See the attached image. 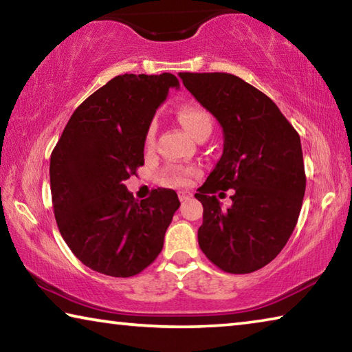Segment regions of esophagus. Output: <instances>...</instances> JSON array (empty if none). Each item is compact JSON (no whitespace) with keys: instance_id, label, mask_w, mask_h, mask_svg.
<instances>
[{"instance_id":"obj_1","label":"esophagus","mask_w":352,"mask_h":352,"mask_svg":"<svg viewBox=\"0 0 352 352\" xmlns=\"http://www.w3.org/2000/svg\"><path fill=\"white\" fill-rule=\"evenodd\" d=\"M190 197H192V194L188 192V190H180V192H178V199H180V201H188Z\"/></svg>"}]
</instances>
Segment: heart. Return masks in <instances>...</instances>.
<instances>
[{
    "mask_svg": "<svg viewBox=\"0 0 352 352\" xmlns=\"http://www.w3.org/2000/svg\"><path fill=\"white\" fill-rule=\"evenodd\" d=\"M178 121H180L184 130L192 136V138H199L200 135H210L212 130V119L210 113L201 109L197 105H184L178 111ZM155 133H157V126L152 124L147 130L146 142L148 146H152L155 140ZM192 169L188 168H169L164 172L163 182L166 184H172V186H183V184L188 183V177L192 174Z\"/></svg>",
    "mask_w": 352,
    "mask_h": 352,
    "instance_id": "heart-1",
    "label": "heart"
}]
</instances>
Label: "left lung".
I'll return each instance as SVG.
<instances>
[{
	"mask_svg": "<svg viewBox=\"0 0 352 352\" xmlns=\"http://www.w3.org/2000/svg\"><path fill=\"white\" fill-rule=\"evenodd\" d=\"M178 76L223 132L222 157L195 194L204 205L199 245L223 272L259 270L284 248L300 216L306 190L300 135L269 96L241 77ZM228 188L234 204L222 208L213 194Z\"/></svg>",
	"mask_w": 352,
	"mask_h": 352,
	"instance_id": "left-lung-1",
	"label": "left lung"
}]
</instances>
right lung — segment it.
Here are the masks:
<instances>
[{"mask_svg": "<svg viewBox=\"0 0 352 352\" xmlns=\"http://www.w3.org/2000/svg\"><path fill=\"white\" fill-rule=\"evenodd\" d=\"M174 87L180 83L170 73L116 76L77 107L51 153L58 231L94 272L138 275L163 250L177 192L153 189L138 201L124 182L144 164L147 130Z\"/></svg>", "mask_w": 352, "mask_h": 352, "instance_id": "1", "label": "right lung"}]
</instances>
